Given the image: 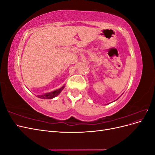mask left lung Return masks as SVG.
<instances>
[{
  "label": "left lung",
  "mask_w": 155,
  "mask_h": 155,
  "mask_svg": "<svg viewBox=\"0 0 155 155\" xmlns=\"http://www.w3.org/2000/svg\"><path fill=\"white\" fill-rule=\"evenodd\" d=\"M118 99H117V100H118Z\"/></svg>",
  "instance_id": "1"
}]
</instances>
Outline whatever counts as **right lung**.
<instances>
[{
    "label": "right lung",
    "instance_id": "obj_1",
    "mask_svg": "<svg viewBox=\"0 0 155 155\" xmlns=\"http://www.w3.org/2000/svg\"><path fill=\"white\" fill-rule=\"evenodd\" d=\"M64 85H63L62 87H61L59 89H57V90H55L54 91L52 92H50L48 93H46L44 94H42V95H37V97L41 98V99H52V98L56 97L57 96H58L59 94L61 92V91L63 90V88H64Z\"/></svg>",
    "mask_w": 155,
    "mask_h": 155
}]
</instances>
